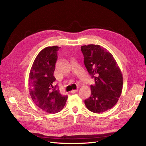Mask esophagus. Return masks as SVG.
Listing matches in <instances>:
<instances>
[{
	"label": "esophagus",
	"mask_w": 146,
	"mask_h": 146,
	"mask_svg": "<svg viewBox=\"0 0 146 146\" xmlns=\"http://www.w3.org/2000/svg\"><path fill=\"white\" fill-rule=\"evenodd\" d=\"M77 91H78V90H71V94H75L76 92H77Z\"/></svg>",
	"instance_id": "esophagus-1"
}]
</instances>
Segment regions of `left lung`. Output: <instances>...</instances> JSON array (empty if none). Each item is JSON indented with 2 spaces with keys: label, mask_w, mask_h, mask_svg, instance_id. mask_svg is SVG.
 Here are the masks:
<instances>
[{
  "label": "left lung",
  "mask_w": 146,
  "mask_h": 146,
  "mask_svg": "<svg viewBox=\"0 0 146 146\" xmlns=\"http://www.w3.org/2000/svg\"><path fill=\"white\" fill-rule=\"evenodd\" d=\"M84 64L95 85H91V96L85 100L88 109L102 113L115 105L122 94L123 77L120 68L107 49L97 44L82 46Z\"/></svg>",
  "instance_id": "8db88e82"
}]
</instances>
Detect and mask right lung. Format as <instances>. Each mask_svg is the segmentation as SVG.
Here are the masks:
<instances>
[{
  "label": "right lung",
  "instance_id": "1",
  "mask_svg": "<svg viewBox=\"0 0 146 146\" xmlns=\"http://www.w3.org/2000/svg\"><path fill=\"white\" fill-rule=\"evenodd\" d=\"M60 47L48 46L39 52L31 68L29 76V94L37 106L49 113H56L63 109L68 96L62 95L54 76L58 51Z\"/></svg>",
  "mask_w": 146,
  "mask_h": 146
}]
</instances>
